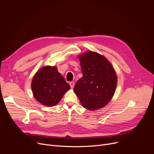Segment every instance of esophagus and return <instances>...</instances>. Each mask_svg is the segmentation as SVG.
I'll return each mask as SVG.
<instances>
[{
	"mask_svg": "<svg viewBox=\"0 0 154 154\" xmlns=\"http://www.w3.org/2000/svg\"><path fill=\"white\" fill-rule=\"evenodd\" d=\"M70 87L72 88H74V85H75V84H74V82H70Z\"/></svg>",
	"mask_w": 154,
	"mask_h": 154,
	"instance_id": "1",
	"label": "esophagus"
}]
</instances>
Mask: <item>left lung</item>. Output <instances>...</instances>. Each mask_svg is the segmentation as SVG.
<instances>
[{"mask_svg": "<svg viewBox=\"0 0 154 154\" xmlns=\"http://www.w3.org/2000/svg\"><path fill=\"white\" fill-rule=\"evenodd\" d=\"M83 77L75 84L74 91L83 107L99 109L111 100L117 84L116 72L103 55L87 51L79 56Z\"/></svg>", "mask_w": 154, "mask_h": 154, "instance_id": "obj_1", "label": "left lung"}]
</instances>
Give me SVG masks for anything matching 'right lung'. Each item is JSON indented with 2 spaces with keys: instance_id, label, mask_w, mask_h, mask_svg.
I'll return each mask as SVG.
<instances>
[{
  "instance_id": "right-lung-1",
  "label": "right lung",
  "mask_w": 154,
  "mask_h": 154,
  "mask_svg": "<svg viewBox=\"0 0 154 154\" xmlns=\"http://www.w3.org/2000/svg\"><path fill=\"white\" fill-rule=\"evenodd\" d=\"M31 88L35 99L47 107L55 106L70 88L56 66L40 68L32 80Z\"/></svg>"
}]
</instances>
